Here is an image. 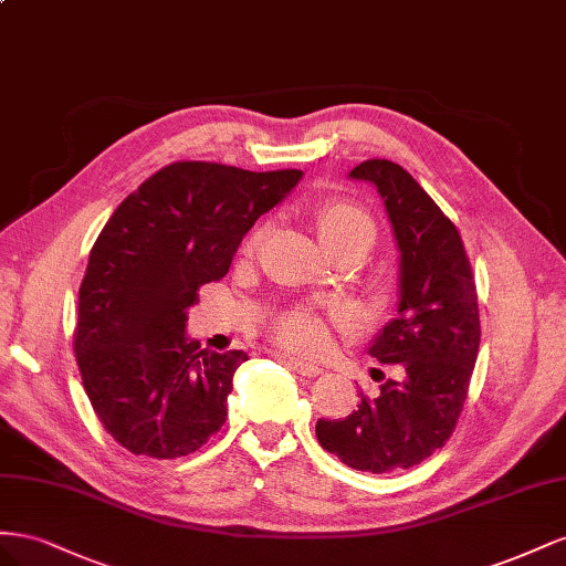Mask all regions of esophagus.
<instances>
[{
    "label": "esophagus",
    "instance_id": "obj_1",
    "mask_svg": "<svg viewBox=\"0 0 566 566\" xmlns=\"http://www.w3.org/2000/svg\"><path fill=\"white\" fill-rule=\"evenodd\" d=\"M282 358H284V355H282ZM286 363H289V367L296 369V373L303 375V377H317V375H322V369H319L317 365L303 363V360H298V358H286Z\"/></svg>",
    "mask_w": 566,
    "mask_h": 566
}]
</instances>
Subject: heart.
<instances>
[{"instance_id": "1", "label": "heart", "mask_w": 566, "mask_h": 566, "mask_svg": "<svg viewBox=\"0 0 566 566\" xmlns=\"http://www.w3.org/2000/svg\"><path fill=\"white\" fill-rule=\"evenodd\" d=\"M315 228L329 253L350 244L373 247L377 237L375 220L360 206L338 199L317 206ZM258 241H261V234H253L247 249H255ZM270 334L274 342L301 355H315L327 346V322L305 308L280 313L272 319Z\"/></svg>"}]
</instances>
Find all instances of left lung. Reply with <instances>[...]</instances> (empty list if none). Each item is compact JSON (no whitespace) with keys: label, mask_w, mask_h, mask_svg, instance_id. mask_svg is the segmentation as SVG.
<instances>
[{"label":"left lung","mask_w":566,"mask_h":566,"mask_svg":"<svg viewBox=\"0 0 566 566\" xmlns=\"http://www.w3.org/2000/svg\"><path fill=\"white\" fill-rule=\"evenodd\" d=\"M350 177L377 187L398 241V315L369 355L400 377L348 417L317 419L315 433L353 470L386 474L431 458L458 424L481 342L476 284L458 228L408 170L373 158Z\"/></svg>","instance_id":"8db88e82"}]
</instances>
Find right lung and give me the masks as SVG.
<instances>
[{"instance_id": "right-lung-1", "label": "right lung", "mask_w": 566, "mask_h": 566, "mask_svg": "<svg viewBox=\"0 0 566 566\" xmlns=\"http://www.w3.org/2000/svg\"><path fill=\"white\" fill-rule=\"evenodd\" d=\"M301 175L177 160L142 182L96 237L73 350L96 417L130 453L182 458L224 424L232 377L249 355L191 342L187 311Z\"/></svg>"}]
</instances>
